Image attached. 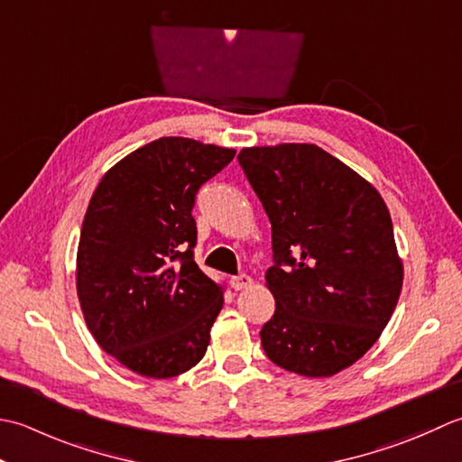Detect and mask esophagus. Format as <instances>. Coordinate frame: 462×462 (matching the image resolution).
Listing matches in <instances>:
<instances>
[{"mask_svg": "<svg viewBox=\"0 0 462 462\" xmlns=\"http://www.w3.org/2000/svg\"><path fill=\"white\" fill-rule=\"evenodd\" d=\"M253 285V279L247 275V273H241V275H235L231 277V287L235 291H241V289H247Z\"/></svg>", "mask_w": 462, "mask_h": 462, "instance_id": "34e87169", "label": "esophagus"}]
</instances>
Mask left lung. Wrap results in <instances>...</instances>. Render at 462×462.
I'll return each mask as SVG.
<instances>
[{"instance_id": "obj_1", "label": "left lung", "mask_w": 462, "mask_h": 462, "mask_svg": "<svg viewBox=\"0 0 462 462\" xmlns=\"http://www.w3.org/2000/svg\"><path fill=\"white\" fill-rule=\"evenodd\" d=\"M237 159L271 221L275 315L261 328L263 351L303 376L346 369L376 343L401 295L387 205L313 143L247 147Z\"/></svg>"}]
</instances>
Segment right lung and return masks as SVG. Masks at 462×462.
Listing matches in <instances>:
<instances>
[{
	"instance_id": "right-lung-1",
	"label": "right lung",
	"mask_w": 462,
	"mask_h": 462,
	"mask_svg": "<svg viewBox=\"0 0 462 462\" xmlns=\"http://www.w3.org/2000/svg\"><path fill=\"white\" fill-rule=\"evenodd\" d=\"M235 149L162 137L103 175L81 225L78 297L106 353L169 379L203 359L223 287L197 267L195 195Z\"/></svg>"
}]
</instances>
